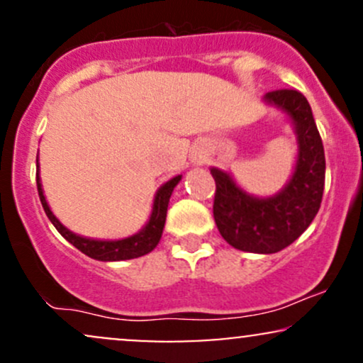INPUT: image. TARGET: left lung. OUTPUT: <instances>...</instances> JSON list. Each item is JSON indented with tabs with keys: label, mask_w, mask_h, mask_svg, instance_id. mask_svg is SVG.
Returning <instances> with one entry per match:
<instances>
[{
	"label": "left lung",
	"mask_w": 363,
	"mask_h": 363,
	"mask_svg": "<svg viewBox=\"0 0 363 363\" xmlns=\"http://www.w3.org/2000/svg\"><path fill=\"white\" fill-rule=\"evenodd\" d=\"M264 101L285 111L294 121L298 157L290 182L272 198H256L220 169L215 179L213 216L220 234L232 247L245 252L273 254L298 239L318 215L324 191L323 140L307 99L298 90H273Z\"/></svg>",
	"instance_id": "8db88e82"
}]
</instances>
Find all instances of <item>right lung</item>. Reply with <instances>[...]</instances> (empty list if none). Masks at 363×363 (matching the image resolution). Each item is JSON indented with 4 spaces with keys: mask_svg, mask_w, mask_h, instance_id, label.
Here are the masks:
<instances>
[{
    "mask_svg": "<svg viewBox=\"0 0 363 363\" xmlns=\"http://www.w3.org/2000/svg\"><path fill=\"white\" fill-rule=\"evenodd\" d=\"M179 181H181V176L170 179L169 182H165V184L157 191L155 201H153V211L148 223L141 228L138 234L121 240H94L73 234L68 228L62 227L60 220H57L56 216L52 215V211L49 210L48 201H45L43 193V186H40L39 174H37V191H39L40 203H43V208L45 215H48V218L51 220L54 227H56V230L60 232L69 244H73L78 251H82L89 257H94V259L99 261H123L145 256V254L152 252L153 249L157 247L158 240H160L162 237V232H164L170 194H172L174 187L177 186Z\"/></svg>",
    "mask_w": 363,
    "mask_h": 363,
    "instance_id": "right-lung-1",
    "label": "right lung"
}]
</instances>
